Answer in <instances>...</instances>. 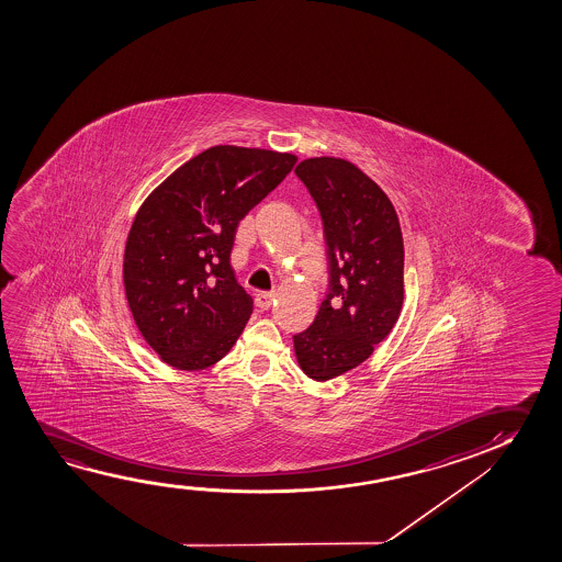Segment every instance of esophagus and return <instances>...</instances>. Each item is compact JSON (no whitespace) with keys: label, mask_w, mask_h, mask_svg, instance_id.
Wrapping results in <instances>:
<instances>
[{"label":"esophagus","mask_w":562,"mask_h":562,"mask_svg":"<svg viewBox=\"0 0 562 562\" xmlns=\"http://www.w3.org/2000/svg\"><path fill=\"white\" fill-rule=\"evenodd\" d=\"M274 297H277L274 292H259L255 295V303H257V307L265 311V308H269L274 303Z\"/></svg>","instance_id":"obj_1"}]
</instances>
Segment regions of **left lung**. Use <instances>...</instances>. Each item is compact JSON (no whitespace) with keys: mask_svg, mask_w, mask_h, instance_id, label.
<instances>
[{"mask_svg":"<svg viewBox=\"0 0 562 562\" xmlns=\"http://www.w3.org/2000/svg\"><path fill=\"white\" fill-rule=\"evenodd\" d=\"M295 175L321 213L328 285L293 347L303 372L324 382L367 361L397 323L403 236L392 201L351 162L315 157L301 161Z\"/></svg>","mask_w":562,"mask_h":562,"instance_id":"left-lung-1","label":"left lung"}]
</instances>
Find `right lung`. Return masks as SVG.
<instances>
[{
    "label": "right lung",
    "mask_w": 562,
    "mask_h": 562,
    "mask_svg": "<svg viewBox=\"0 0 562 562\" xmlns=\"http://www.w3.org/2000/svg\"><path fill=\"white\" fill-rule=\"evenodd\" d=\"M295 155L215 146L144 201L124 249V290L142 336L170 367L223 359L254 313L231 255L239 221L290 172Z\"/></svg>",
    "instance_id": "add662e5"
}]
</instances>
